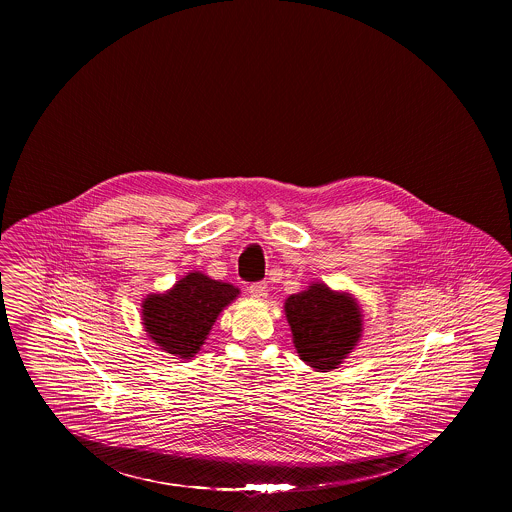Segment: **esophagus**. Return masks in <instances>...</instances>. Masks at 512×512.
Segmentation results:
<instances>
[{
  "mask_svg": "<svg viewBox=\"0 0 512 512\" xmlns=\"http://www.w3.org/2000/svg\"><path fill=\"white\" fill-rule=\"evenodd\" d=\"M249 293L253 295V297H257V299H261V297H265L267 295V284L265 282H253V284H249Z\"/></svg>",
  "mask_w": 512,
  "mask_h": 512,
  "instance_id": "1",
  "label": "esophagus"
}]
</instances>
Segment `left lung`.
<instances>
[{
    "mask_svg": "<svg viewBox=\"0 0 512 512\" xmlns=\"http://www.w3.org/2000/svg\"><path fill=\"white\" fill-rule=\"evenodd\" d=\"M286 317L299 357L322 372L340 365L361 338V311L355 299L324 284L290 295Z\"/></svg>",
    "mask_w": 512,
    "mask_h": 512,
    "instance_id": "left-lung-1",
    "label": "left lung"
}]
</instances>
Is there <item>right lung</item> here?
<instances>
[{"instance_id":"add662e5","label":"right lung","mask_w":512,"mask_h":512,"mask_svg":"<svg viewBox=\"0 0 512 512\" xmlns=\"http://www.w3.org/2000/svg\"><path fill=\"white\" fill-rule=\"evenodd\" d=\"M240 293L232 284L190 272L171 292L149 295L144 301V326L161 349L180 359L199 351L220 311Z\"/></svg>"}]
</instances>
